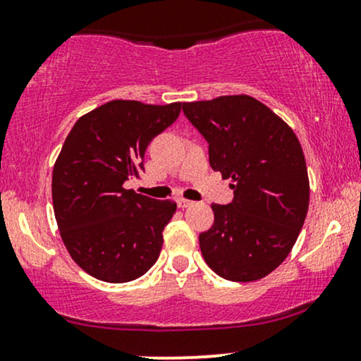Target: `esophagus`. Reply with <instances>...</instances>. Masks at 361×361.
<instances>
[{"instance_id":"1","label":"esophagus","mask_w":361,"mask_h":361,"mask_svg":"<svg viewBox=\"0 0 361 361\" xmlns=\"http://www.w3.org/2000/svg\"><path fill=\"white\" fill-rule=\"evenodd\" d=\"M176 205L180 207V208H186V207L193 205V202H190V200H185V198H178L176 200Z\"/></svg>"}]
</instances>
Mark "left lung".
Masks as SVG:
<instances>
[{
	"mask_svg": "<svg viewBox=\"0 0 361 361\" xmlns=\"http://www.w3.org/2000/svg\"><path fill=\"white\" fill-rule=\"evenodd\" d=\"M181 107L208 142L210 166L233 181V200L214 203L215 222L200 233L203 259L224 279L257 281L288 257L305 224L310 180L302 147L281 117L249 95Z\"/></svg>",
	"mask_w": 361,
	"mask_h": 361,
	"instance_id": "8db88e82",
	"label": "left lung"
}]
</instances>
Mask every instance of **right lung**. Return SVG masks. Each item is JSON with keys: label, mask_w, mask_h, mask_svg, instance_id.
<instances>
[{"label": "right lung", "mask_w": 361, "mask_h": 361, "mask_svg": "<svg viewBox=\"0 0 361 361\" xmlns=\"http://www.w3.org/2000/svg\"><path fill=\"white\" fill-rule=\"evenodd\" d=\"M181 102L111 101L82 116L54 166L51 198L68 254L87 274L129 282L158 260L176 203L124 188L145 169L146 147L178 119Z\"/></svg>", "instance_id": "1"}]
</instances>
